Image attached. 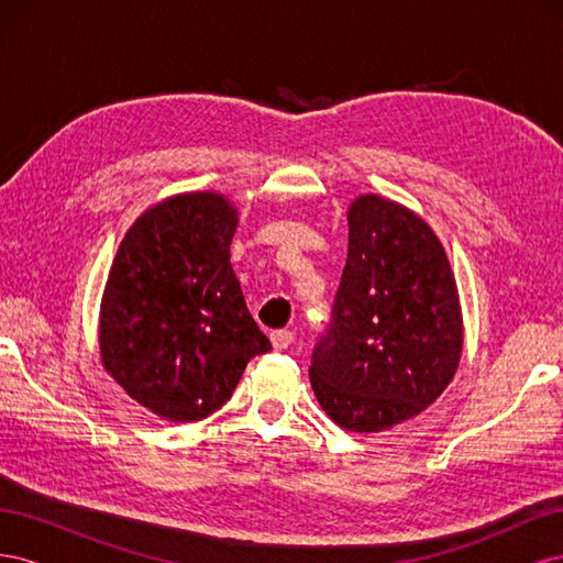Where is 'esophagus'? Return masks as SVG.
<instances>
[{
    "mask_svg": "<svg viewBox=\"0 0 563 563\" xmlns=\"http://www.w3.org/2000/svg\"><path fill=\"white\" fill-rule=\"evenodd\" d=\"M269 340H272V347L275 350H288L294 345V333L291 331H275L269 335Z\"/></svg>",
    "mask_w": 563,
    "mask_h": 563,
    "instance_id": "1",
    "label": "esophagus"
}]
</instances>
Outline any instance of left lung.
Returning <instances> with one entry per match:
<instances>
[{
  "mask_svg": "<svg viewBox=\"0 0 563 563\" xmlns=\"http://www.w3.org/2000/svg\"><path fill=\"white\" fill-rule=\"evenodd\" d=\"M347 263L310 383L350 432H385L434 404L463 354V310L444 244L404 203L360 195Z\"/></svg>",
  "mask_w": 563,
  "mask_h": 563,
  "instance_id": "8db88e82",
  "label": "left lung"
}]
</instances>
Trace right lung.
<instances>
[{
    "mask_svg": "<svg viewBox=\"0 0 563 563\" xmlns=\"http://www.w3.org/2000/svg\"><path fill=\"white\" fill-rule=\"evenodd\" d=\"M236 225L225 195L183 192L143 211L117 249L100 300V364L164 420L211 416L251 356L272 347L230 265Z\"/></svg>",
    "mask_w": 563,
    "mask_h": 563,
    "instance_id": "right-lung-1",
    "label": "right lung"
}]
</instances>
